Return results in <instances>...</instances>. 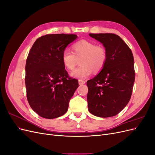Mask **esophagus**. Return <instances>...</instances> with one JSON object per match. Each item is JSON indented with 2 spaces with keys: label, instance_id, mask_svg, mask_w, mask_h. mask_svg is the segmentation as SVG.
<instances>
[{
  "label": "esophagus",
  "instance_id": "esophagus-1",
  "mask_svg": "<svg viewBox=\"0 0 155 155\" xmlns=\"http://www.w3.org/2000/svg\"><path fill=\"white\" fill-rule=\"evenodd\" d=\"M78 83H79V85H83V84L85 83V81H83V80H81V79H79L78 81Z\"/></svg>",
  "mask_w": 155,
  "mask_h": 155
}]
</instances>
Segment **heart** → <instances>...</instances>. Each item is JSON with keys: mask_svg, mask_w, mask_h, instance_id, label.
Returning a JSON list of instances; mask_svg holds the SVG:
<instances>
[{"mask_svg": "<svg viewBox=\"0 0 155 155\" xmlns=\"http://www.w3.org/2000/svg\"><path fill=\"white\" fill-rule=\"evenodd\" d=\"M107 59V50L94 42L81 40L72 45V52L64 50L61 55L64 67L72 70L80 59L81 66L70 72V76L76 79H85L92 74L100 72L105 67Z\"/></svg>", "mask_w": 155, "mask_h": 155, "instance_id": "b5f03b06", "label": "heart"}]
</instances>
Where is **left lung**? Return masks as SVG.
Wrapping results in <instances>:
<instances>
[{"instance_id": "8db88e82", "label": "left lung", "mask_w": 155, "mask_h": 155, "mask_svg": "<svg viewBox=\"0 0 155 155\" xmlns=\"http://www.w3.org/2000/svg\"><path fill=\"white\" fill-rule=\"evenodd\" d=\"M103 44L107 52L105 67L87 82L88 109L101 118L114 116L129 103L135 79L132 51L114 34H89Z\"/></svg>"}]
</instances>
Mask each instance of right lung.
<instances>
[{"instance_id":"obj_1","label":"right lung","mask_w":155,"mask_h":155,"mask_svg":"<svg viewBox=\"0 0 155 155\" xmlns=\"http://www.w3.org/2000/svg\"><path fill=\"white\" fill-rule=\"evenodd\" d=\"M74 34H48L37 39L26 63L27 100L34 112L53 119L67 112L78 81L68 77L61 61L63 51L76 40Z\"/></svg>"}]
</instances>
